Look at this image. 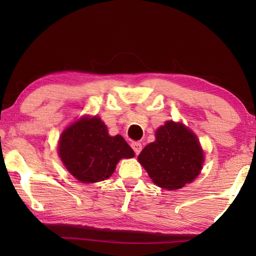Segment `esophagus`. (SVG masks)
I'll list each match as a JSON object with an SVG mask.
<instances>
[{"mask_svg": "<svg viewBox=\"0 0 256 256\" xmlns=\"http://www.w3.org/2000/svg\"><path fill=\"white\" fill-rule=\"evenodd\" d=\"M131 146H132V149L134 150V152H136V154H138L141 152L142 144H140V142H132Z\"/></svg>", "mask_w": 256, "mask_h": 256, "instance_id": "obj_1", "label": "esophagus"}]
</instances>
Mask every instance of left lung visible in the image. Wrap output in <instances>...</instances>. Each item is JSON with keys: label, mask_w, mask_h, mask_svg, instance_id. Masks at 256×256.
<instances>
[{"label": "left lung", "mask_w": 256, "mask_h": 256, "mask_svg": "<svg viewBox=\"0 0 256 256\" xmlns=\"http://www.w3.org/2000/svg\"><path fill=\"white\" fill-rule=\"evenodd\" d=\"M156 185L178 190L200 174L204 160L198 138L183 124L167 122L138 157Z\"/></svg>", "instance_id": "left-lung-1"}]
</instances>
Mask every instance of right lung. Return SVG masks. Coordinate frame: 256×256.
I'll return each instance as SVG.
<instances>
[{
  "mask_svg": "<svg viewBox=\"0 0 256 256\" xmlns=\"http://www.w3.org/2000/svg\"><path fill=\"white\" fill-rule=\"evenodd\" d=\"M58 154L64 166L82 183L107 180L122 158L134 157L120 136H108L106 125L94 116L70 125L60 138Z\"/></svg>",
  "mask_w": 256,
  "mask_h": 256,
  "instance_id": "right-lung-1",
  "label": "right lung"
}]
</instances>
